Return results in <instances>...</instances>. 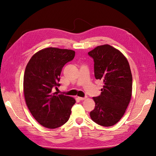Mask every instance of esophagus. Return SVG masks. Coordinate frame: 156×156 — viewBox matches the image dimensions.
Segmentation results:
<instances>
[{
	"mask_svg": "<svg viewBox=\"0 0 156 156\" xmlns=\"http://www.w3.org/2000/svg\"><path fill=\"white\" fill-rule=\"evenodd\" d=\"M87 98V97H84V98H82V97H78V99L79 100H81V101H83V100H85V99Z\"/></svg>",
	"mask_w": 156,
	"mask_h": 156,
	"instance_id": "esophagus-1",
	"label": "esophagus"
}]
</instances>
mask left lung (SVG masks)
Returning a JSON list of instances; mask_svg holds the SVG:
<instances>
[{"instance_id":"8db88e82","label":"left lung","mask_w":156,"mask_h":156,"mask_svg":"<svg viewBox=\"0 0 156 156\" xmlns=\"http://www.w3.org/2000/svg\"><path fill=\"white\" fill-rule=\"evenodd\" d=\"M94 62V75L103 82L101 94L94 97L96 106L90 112L96 124L114 126L123 116L132 94V75L127 58L109 45L98 46L88 53Z\"/></svg>"}]
</instances>
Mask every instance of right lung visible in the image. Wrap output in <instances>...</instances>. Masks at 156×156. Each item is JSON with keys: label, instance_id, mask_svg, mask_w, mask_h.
Returning a JSON list of instances; mask_svg holds the SVG:
<instances>
[{"label": "right lung", "instance_id": "obj_1", "mask_svg": "<svg viewBox=\"0 0 156 156\" xmlns=\"http://www.w3.org/2000/svg\"><path fill=\"white\" fill-rule=\"evenodd\" d=\"M75 51L48 48L37 52L28 62L23 79L27 105L40 124L55 129L66 123L75 99L52 92L60 84V75L64 66L72 61Z\"/></svg>", "mask_w": 156, "mask_h": 156}]
</instances>
